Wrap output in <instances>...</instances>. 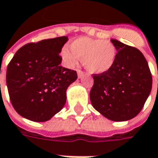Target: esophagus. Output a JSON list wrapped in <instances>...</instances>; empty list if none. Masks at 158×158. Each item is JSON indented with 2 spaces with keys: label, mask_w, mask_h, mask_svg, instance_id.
<instances>
[{
  "label": "esophagus",
  "mask_w": 158,
  "mask_h": 158,
  "mask_svg": "<svg viewBox=\"0 0 158 158\" xmlns=\"http://www.w3.org/2000/svg\"><path fill=\"white\" fill-rule=\"evenodd\" d=\"M77 73H78V77H79V79H80V78H82V77L84 76L85 73L82 72V71H81V70H78V71H77Z\"/></svg>",
  "instance_id": "34e87169"
}]
</instances>
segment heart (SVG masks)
<instances>
[{
    "label": "heart",
    "instance_id": "1",
    "mask_svg": "<svg viewBox=\"0 0 158 158\" xmlns=\"http://www.w3.org/2000/svg\"><path fill=\"white\" fill-rule=\"evenodd\" d=\"M71 51L64 49L62 56L71 65L83 59L85 68L90 73L101 74L107 72L114 65L116 50L110 41L79 37L71 44Z\"/></svg>",
    "mask_w": 158,
    "mask_h": 158
}]
</instances>
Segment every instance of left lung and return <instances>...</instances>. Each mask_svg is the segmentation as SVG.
<instances>
[{
    "instance_id": "1",
    "label": "left lung",
    "mask_w": 158,
    "mask_h": 158,
    "mask_svg": "<svg viewBox=\"0 0 158 158\" xmlns=\"http://www.w3.org/2000/svg\"><path fill=\"white\" fill-rule=\"evenodd\" d=\"M116 58L110 70L94 74L90 91L93 106L114 122L128 121L138 114L150 95L152 76L147 60L135 47L115 39Z\"/></svg>"
}]
</instances>
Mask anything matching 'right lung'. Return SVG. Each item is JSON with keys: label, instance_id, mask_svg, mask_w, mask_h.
I'll use <instances>...</instances> for the list:
<instances>
[{"label": "right lung", "instance_id": "right-lung-1", "mask_svg": "<svg viewBox=\"0 0 158 158\" xmlns=\"http://www.w3.org/2000/svg\"><path fill=\"white\" fill-rule=\"evenodd\" d=\"M67 36L25 44L7 68L6 82L10 101L20 115L33 122H46L62 109L66 89L78 75L60 65L59 53Z\"/></svg>", "mask_w": 158, "mask_h": 158}]
</instances>
